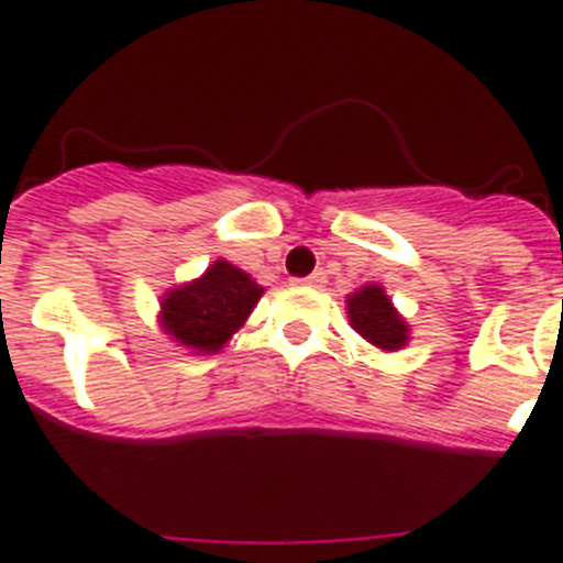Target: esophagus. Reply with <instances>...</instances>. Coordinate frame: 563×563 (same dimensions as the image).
<instances>
[{
    "instance_id": "1",
    "label": "esophagus",
    "mask_w": 563,
    "mask_h": 563,
    "mask_svg": "<svg viewBox=\"0 0 563 563\" xmlns=\"http://www.w3.org/2000/svg\"><path fill=\"white\" fill-rule=\"evenodd\" d=\"M324 282H328V276L321 271L310 273L307 278H292V285H299V287H324Z\"/></svg>"
}]
</instances>
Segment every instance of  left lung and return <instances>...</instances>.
I'll use <instances>...</instances> for the list:
<instances>
[{
    "label": "left lung",
    "mask_w": 563,
    "mask_h": 563,
    "mask_svg": "<svg viewBox=\"0 0 563 563\" xmlns=\"http://www.w3.org/2000/svg\"><path fill=\"white\" fill-rule=\"evenodd\" d=\"M347 316L353 330L378 350H401L410 341V324L393 307L384 287L367 285L347 296Z\"/></svg>",
    "instance_id": "1"
}]
</instances>
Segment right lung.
I'll return each instance as SVG.
<instances>
[{"instance_id":"right-lung-1","label":"right lung","mask_w":563,"mask_h":563,"mask_svg":"<svg viewBox=\"0 0 563 563\" xmlns=\"http://www.w3.org/2000/svg\"><path fill=\"white\" fill-rule=\"evenodd\" d=\"M262 292L264 287H258L247 273L219 258L201 278L165 292L158 313L162 330L179 341V347L219 353L253 313Z\"/></svg>"}]
</instances>
